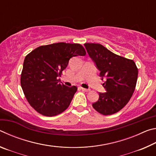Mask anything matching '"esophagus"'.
Returning a JSON list of instances; mask_svg holds the SVG:
<instances>
[{
  "instance_id": "esophagus-1",
  "label": "esophagus",
  "mask_w": 156,
  "mask_h": 156,
  "mask_svg": "<svg viewBox=\"0 0 156 156\" xmlns=\"http://www.w3.org/2000/svg\"><path fill=\"white\" fill-rule=\"evenodd\" d=\"M80 89H82V90H83V91H87V92H88V91H90V89H85V88H83V87H80Z\"/></svg>"
}]
</instances>
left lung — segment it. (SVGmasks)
I'll list each match as a JSON object with an SVG mask.
<instances>
[{"label":"left lung","mask_w":156,"mask_h":156,"mask_svg":"<svg viewBox=\"0 0 156 156\" xmlns=\"http://www.w3.org/2000/svg\"><path fill=\"white\" fill-rule=\"evenodd\" d=\"M89 56L96 63L100 76L106 78L102 86L105 93H99V99L92 104L102 115H112L128 103L136 88L138 70L135 62L113 54L100 44H84Z\"/></svg>","instance_id":"1"}]
</instances>
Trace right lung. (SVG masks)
I'll return each mask as SVG.
<instances>
[{
  "label": "right lung",
  "instance_id": "add662e5",
  "mask_svg": "<svg viewBox=\"0 0 156 156\" xmlns=\"http://www.w3.org/2000/svg\"><path fill=\"white\" fill-rule=\"evenodd\" d=\"M85 55L80 44L58 43L37 47L25 56L21 87L37 112L51 117L67 109L78 88L65 85L58 78L71 58Z\"/></svg>",
  "mask_w": 156,
  "mask_h": 156
}]
</instances>
